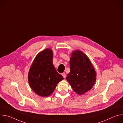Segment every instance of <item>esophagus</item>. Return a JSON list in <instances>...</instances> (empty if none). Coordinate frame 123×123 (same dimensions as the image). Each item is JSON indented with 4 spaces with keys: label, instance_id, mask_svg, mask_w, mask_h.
<instances>
[{
    "label": "esophagus",
    "instance_id": "esophagus-1",
    "mask_svg": "<svg viewBox=\"0 0 123 123\" xmlns=\"http://www.w3.org/2000/svg\"><path fill=\"white\" fill-rule=\"evenodd\" d=\"M62 76L63 77V78H65L66 77V75L65 73H63V74H62Z\"/></svg>",
    "mask_w": 123,
    "mask_h": 123
}]
</instances>
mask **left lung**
I'll use <instances>...</instances> for the list:
<instances>
[{"label":"left lung","mask_w":123,"mask_h":123,"mask_svg":"<svg viewBox=\"0 0 123 123\" xmlns=\"http://www.w3.org/2000/svg\"><path fill=\"white\" fill-rule=\"evenodd\" d=\"M70 58V72L66 79L74 91L83 94L92 89L96 80V74L90 60L80 50L74 51Z\"/></svg>","instance_id":"left-lung-1"}]
</instances>
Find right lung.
Here are the masks:
<instances>
[{
  "label": "right lung",
  "mask_w": 123,
  "mask_h": 123,
  "mask_svg": "<svg viewBox=\"0 0 123 123\" xmlns=\"http://www.w3.org/2000/svg\"><path fill=\"white\" fill-rule=\"evenodd\" d=\"M53 51L46 49L36 56L28 74L31 88L37 95L48 97L53 93L57 84L63 79L52 64Z\"/></svg>",
  "instance_id": "right-lung-1"
}]
</instances>
